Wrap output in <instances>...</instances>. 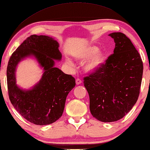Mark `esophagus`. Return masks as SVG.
<instances>
[{"label": "esophagus", "instance_id": "esophagus-1", "mask_svg": "<svg viewBox=\"0 0 150 150\" xmlns=\"http://www.w3.org/2000/svg\"><path fill=\"white\" fill-rule=\"evenodd\" d=\"M81 83H82V81H81V80L79 79H76V84H77V85L81 84Z\"/></svg>", "mask_w": 150, "mask_h": 150}]
</instances>
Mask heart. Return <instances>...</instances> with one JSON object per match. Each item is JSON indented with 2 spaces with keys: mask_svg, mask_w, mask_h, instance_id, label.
I'll use <instances>...</instances> for the list:
<instances>
[{
  "mask_svg": "<svg viewBox=\"0 0 150 150\" xmlns=\"http://www.w3.org/2000/svg\"><path fill=\"white\" fill-rule=\"evenodd\" d=\"M73 58L80 62H84V71L91 73L96 72L105 63L106 53L104 50H98V47L96 46L90 45L76 50L73 53ZM66 64L69 67L74 66L69 59H66Z\"/></svg>",
  "mask_w": 150,
  "mask_h": 150,
  "instance_id": "heart-1",
  "label": "heart"
}]
</instances>
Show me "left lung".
Wrapping results in <instances>:
<instances>
[{"label":"left lung","mask_w":150,"mask_h":150,"mask_svg":"<svg viewBox=\"0 0 150 150\" xmlns=\"http://www.w3.org/2000/svg\"><path fill=\"white\" fill-rule=\"evenodd\" d=\"M109 36L115 43L113 54L98 70L84 78L91 113L105 122L118 121L131 110L143 75L142 61L129 38L120 32Z\"/></svg>","instance_id":"1"}]
</instances>
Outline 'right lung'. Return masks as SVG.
Listing matches in <instances>:
<instances>
[{"mask_svg": "<svg viewBox=\"0 0 150 150\" xmlns=\"http://www.w3.org/2000/svg\"><path fill=\"white\" fill-rule=\"evenodd\" d=\"M59 43L46 35H33L13 52L8 64L6 75L10 102L28 121L37 125L53 123L63 114L66 98L75 86V78L55 67L60 61ZM27 57H33L43 70L42 79L29 89L16 84V68Z\"/></svg>", "mask_w": 150, "mask_h": 150, "instance_id": "obj_1", "label": "right lung"}]
</instances>
